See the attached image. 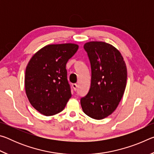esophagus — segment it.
<instances>
[{"label":"esophagus","mask_w":154,"mask_h":154,"mask_svg":"<svg viewBox=\"0 0 154 154\" xmlns=\"http://www.w3.org/2000/svg\"><path fill=\"white\" fill-rule=\"evenodd\" d=\"M72 87L75 91H76L77 90V84H76V83H73V84L72 85Z\"/></svg>","instance_id":"1"}]
</instances>
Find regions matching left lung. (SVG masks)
Returning <instances> with one entry per match:
<instances>
[{"mask_svg":"<svg viewBox=\"0 0 154 154\" xmlns=\"http://www.w3.org/2000/svg\"><path fill=\"white\" fill-rule=\"evenodd\" d=\"M91 65L90 88L81 98L84 113L95 119H102L118 107L124 95L127 81V69L120 52L110 44L101 41L86 43Z\"/></svg>","mask_w":154,"mask_h":154,"instance_id":"8db88e82","label":"left lung"}]
</instances>
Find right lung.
<instances>
[{"label":"right lung","instance_id":"1","mask_svg":"<svg viewBox=\"0 0 154 154\" xmlns=\"http://www.w3.org/2000/svg\"><path fill=\"white\" fill-rule=\"evenodd\" d=\"M78 48L74 43L48 45L28 62L25 72L26 93L33 107L44 116L61 112L71 97L66 64Z\"/></svg>","mask_w":154,"mask_h":154}]
</instances>
